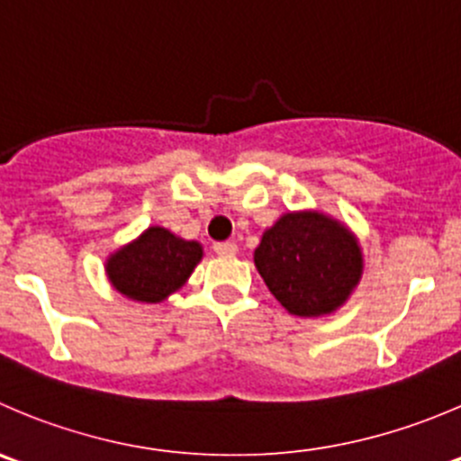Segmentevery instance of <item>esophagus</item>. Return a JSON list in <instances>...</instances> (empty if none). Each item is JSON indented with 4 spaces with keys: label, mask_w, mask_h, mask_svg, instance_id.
Wrapping results in <instances>:
<instances>
[{
    "label": "esophagus",
    "mask_w": 461,
    "mask_h": 461,
    "mask_svg": "<svg viewBox=\"0 0 461 461\" xmlns=\"http://www.w3.org/2000/svg\"><path fill=\"white\" fill-rule=\"evenodd\" d=\"M213 252H216L218 257H234V254L239 252V248H236V243H231V240H221V243H213Z\"/></svg>",
    "instance_id": "34e87169"
}]
</instances>
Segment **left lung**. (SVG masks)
<instances>
[{"label":"left lung","instance_id":"obj_1","mask_svg":"<svg viewBox=\"0 0 461 461\" xmlns=\"http://www.w3.org/2000/svg\"><path fill=\"white\" fill-rule=\"evenodd\" d=\"M254 263L276 302L299 317L333 312L363 275L358 240L321 213H285L263 234Z\"/></svg>","mask_w":461,"mask_h":461}]
</instances>
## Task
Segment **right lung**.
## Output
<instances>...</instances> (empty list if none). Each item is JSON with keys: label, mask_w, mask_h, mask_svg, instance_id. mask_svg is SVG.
<instances>
[{"label": "right lung", "mask_w": 461, "mask_h": 461, "mask_svg": "<svg viewBox=\"0 0 461 461\" xmlns=\"http://www.w3.org/2000/svg\"><path fill=\"white\" fill-rule=\"evenodd\" d=\"M200 258V243L177 239L164 227H149L135 243L112 254L105 270L122 294L158 303L189 279Z\"/></svg>", "instance_id": "1"}]
</instances>
